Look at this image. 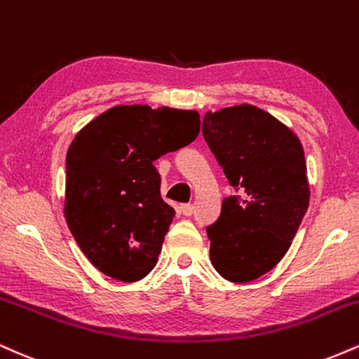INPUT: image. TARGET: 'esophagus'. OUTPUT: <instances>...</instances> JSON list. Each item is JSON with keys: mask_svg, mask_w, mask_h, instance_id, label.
Listing matches in <instances>:
<instances>
[{"mask_svg": "<svg viewBox=\"0 0 359 359\" xmlns=\"http://www.w3.org/2000/svg\"><path fill=\"white\" fill-rule=\"evenodd\" d=\"M193 212H195V206L193 205H181V213H183L184 217H191Z\"/></svg>", "mask_w": 359, "mask_h": 359, "instance_id": "34e87169", "label": "esophagus"}]
</instances>
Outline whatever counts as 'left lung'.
I'll list each match as a JSON object with an SVG mask.
<instances>
[{"label":"left lung","mask_w":359,"mask_h":359,"mask_svg":"<svg viewBox=\"0 0 359 359\" xmlns=\"http://www.w3.org/2000/svg\"><path fill=\"white\" fill-rule=\"evenodd\" d=\"M201 133L238 191L206 229L210 260L230 282L259 279L287 254L309 206L304 149L292 129L250 104L208 111Z\"/></svg>","instance_id":"left-lung-1"}]
</instances>
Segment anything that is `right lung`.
Returning a JSON list of instances; mask_svg holds the SVG:
<instances>
[{"label": "right lung", "mask_w": 359, "mask_h": 359, "mask_svg": "<svg viewBox=\"0 0 359 359\" xmlns=\"http://www.w3.org/2000/svg\"><path fill=\"white\" fill-rule=\"evenodd\" d=\"M200 114L116 105L97 116L67 151V225L94 267L122 282L154 269L175 217L161 198L154 161L193 142Z\"/></svg>", "instance_id": "right-lung-1"}]
</instances>
